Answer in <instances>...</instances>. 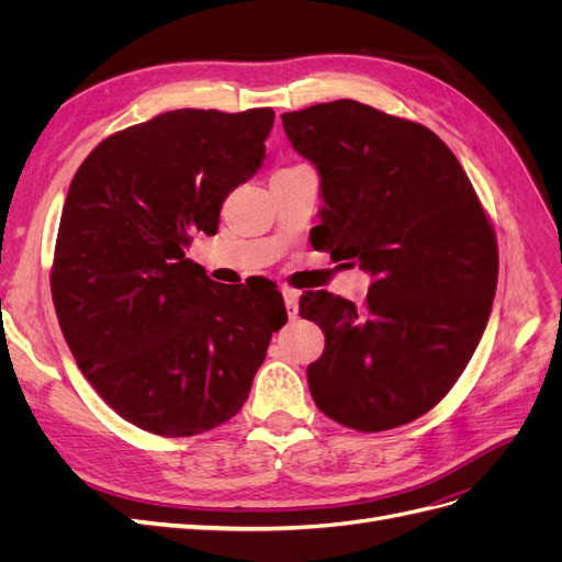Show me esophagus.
I'll return each mask as SVG.
<instances>
[{"label":"esophagus","mask_w":562,"mask_h":562,"mask_svg":"<svg viewBox=\"0 0 562 562\" xmlns=\"http://www.w3.org/2000/svg\"><path fill=\"white\" fill-rule=\"evenodd\" d=\"M281 293H283V302H285L288 316L297 318V314H300V293L293 291V288H281Z\"/></svg>","instance_id":"obj_1"}]
</instances>
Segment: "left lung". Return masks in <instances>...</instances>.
<instances>
[{
  "mask_svg": "<svg viewBox=\"0 0 562 562\" xmlns=\"http://www.w3.org/2000/svg\"><path fill=\"white\" fill-rule=\"evenodd\" d=\"M281 119L321 176L318 248L372 277L361 307L328 291L300 297L302 318L326 335L307 368L312 398L342 427L396 429L440 403L481 342L497 291L495 229L427 126L347 98Z\"/></svg>",
  "mask_w": 562,
  "mask_h": 562,
  "instance_id": "8db88e82",
  "label": "left lung"
}]
</instances>
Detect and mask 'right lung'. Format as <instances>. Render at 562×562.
I'll list each match as a JSON object with an SVG mask.
<instances>
[{
    "label": "right lung",
    "mask_w": 562,
    "mask_h": 562,
    "mask_svg": "<svg viewBox=\"0 0 562 562\" xmlns=\"http://www.w3.org/2000/svg\"><path fill=\"white\" fill-rule=\"evenodd\" d=\"M271 126V108L164 112L112 133L67 190L50 267L60 330L100 398L149 434L196 436L239 413L288 321L274 288L215 283L187 258L260 168Z\"/></svg>",
    "instance_id": "add662e5"
}]
</instances>
